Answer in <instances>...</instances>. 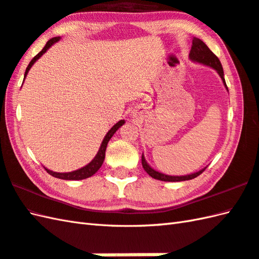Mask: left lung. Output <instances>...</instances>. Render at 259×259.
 <instances>
[{
  "label": "left lung",
  "instance_id": "8db88e82",
  "mask_svg": "<svg viewBox=\"0 0 259 259\" xmlns=\"http://www.w3.org/2000/svg\"><path fill=\"white\" fill-rule=\"evenodd\" d=\"M189 59L191 60V61L208 65V67H210V68L216 70L217 73L221 75V78L224 82V85L226 87V89L228 90L226 81H225V78H224V70H223L221 61H219V59L216 56H214V54L210 51V49H209L205 45V43H203L200 40V38L194 37V40H192V46H191V50H190V53H189ZM141 162H142V167H144V169L146 170V172L148 175L151 176L152 178L161 180V181L190 180V179H194V178L198 177V176L201 175L206 169V168H203V169L199 170V171H197L195 174H191V175H187V176H168V175H164V174H161L159 171H156L155 169H152L149 166V164L147 163L146 159L144 157V153H142V157H141Z\"/></svg>",
  "mask_w": 259,
  "mask_h": 259
}]
</instances>
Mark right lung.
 Listing matches in <instances>:
<instances>
[{"label": "right lung", "mask_w": 259, "mask_h": 259, "mask_svg": "<svg viewBox=\"0 0 259 259\" xmlns=\"http://www.w3.org/2000/svg\"><path fill=\"white\" fill-rule=\"evenodd\" d=\"M59 40H60L59 36L50 38V40L47 42L46 47L42 49V51L38 52L36 56L31 60V62L29 63V65H27V68L25 70L24 79H25V76L27 75V72H29V70L31 69L32 65L34 64V62L36 61V60L40 59L42 57V54H45L48 51V49L50 48V47H52L54 43L58 42ZM122 124H124V120H120L119 122L115 123L112 126V128L108 131V134L106 135V137H104V139H103L102 144L100 146V149H99V151L97 152L96 157L93 158V160L90 163H88L87 166L82 167V168H80L78 170H74V171H71V172H56V171H51V170L45 168L47 170V172L50 174L51 176H53V177L59 178V179H63V180H82V179H85V178L91 177V176L95 175L98 171V170L100 169V167L102 166L103 160H104V157H106V149H107L108 142H109L110 139H111V137L115 134V131H117Z\"/></svg>", "instance_id": "1"}]
</instances>
